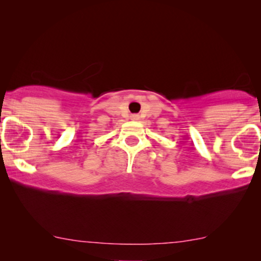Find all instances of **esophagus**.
Returning a JSON list of instances; mask_svg holds the SVG:
<instances>
[{
    "instance_id": "1",
    "label": "esophagus",
    "mask_w": 261,
    "mask_h": 261,
    "mask_svg": "<svg viewBox=\"0 0 261 261\" xmlns=\"http://www.w3.org/2000/svg\"><path fill=\"white\" fill-rule=\"evenodd\" d=\"M130 119L134 120V121H137V120H139V116L138 115H132Z\"/></svg>"
}]
</instances>
